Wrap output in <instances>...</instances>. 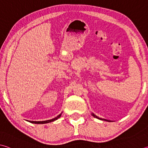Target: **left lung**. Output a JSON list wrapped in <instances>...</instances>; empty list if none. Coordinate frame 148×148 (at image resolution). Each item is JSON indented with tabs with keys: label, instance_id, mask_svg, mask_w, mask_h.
I'll return each instance as SVG.
<instances>
[{
	"label": "left lung",
	"instance_id": "1",
	"mask_svg": "<svg viewBox=\"0 0 148 148\" xmlns=\"http://www.w3.org/2000/svg\"><path fill=\"white\" fill-rule=\"evenodd\" d=\"M92 116L95 117V118H96V119H100V120H106V121H107V122H111V121L110 120H106V119H101V118H99L98 116H96V115L94 114V113H92Z\"/></svg>",
	"mask_w": 148,
	"mask_h": 148
}]
</instances>
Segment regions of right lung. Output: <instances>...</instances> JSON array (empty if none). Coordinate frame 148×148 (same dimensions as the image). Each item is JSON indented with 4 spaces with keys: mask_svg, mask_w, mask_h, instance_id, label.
<instances>
[{
    "mask_svg": "<svg viewBox=\"0 0 148 148\" xmlns=\"http://www.w3.org/2000/svg\"><path fill=\"white\" fill-rule=\"evenodd\" d=\"M61 114L58 115L57 117H56V118H54V119H53L52 120H46V121H39V122H37V121H28V122L33 123H49L51 122H53V121L58 120L59 118L61 116Z\"/></svg>",
    "mask_w": 148,
    "mask_h": 148,
    "instance_id": "obj_1",
    "label": "right lung"
}]
</instances>
